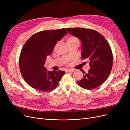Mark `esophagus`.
Here are the masks:
<instances>
[{
	"mask_svg": "<svg viewBox=\"0 0 130 130\" xmlns=\"http://www.w3.org/2000/svg\"><path fill=\"white\" fill-rule=\"evenodd\" d=\"M74 71V70L73 69H67L66 70V72H67V73H72V72H73Z\"/></svg>",
	"mask_w": 130,
	"mask_h": 130,
	"instance_id": "obj_1",
	"label": "esophagus"
}]
</instances>
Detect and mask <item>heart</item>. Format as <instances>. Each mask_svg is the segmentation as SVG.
Returning a JSON list of instances; mask_svg holds the SVG:
<instances>
[{"label": "heart", "instance_id": "b5f03b06", "mask_svg": "<svg viewBox=\"0 0 130 130\" xmlns=\"http://www.w3.org/2000/svg\"><path fill=\"white\" fill-rule=\"evenodd\" d=\"M76 40H78L76 37H71L69 38V40H68V41H76Z\"/></svg>", "mask_w": 130, "mask_h": 130}]
</instances>
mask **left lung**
<instances>
[{
  "label": "left lung",
  "instance_id": "left-lung-1",
  "mask_svg": "<svg viewBox=\"0 0 130 130\" xmlns=\"http://www.w3.org/2000/svg\"><path fill=\"white\" fill-rule=\"evenodd\" d=\"M68 32L80 39L82 43V59L89 61L88 73L81 69L84 75L77 81L78 86L92 90L101 86L109 76L113 66V54L109 43L98 31L82 27L67 28Z\"/></svg>",
  "mask_w": 130,
  "mask_h": 130
}]
</instances>
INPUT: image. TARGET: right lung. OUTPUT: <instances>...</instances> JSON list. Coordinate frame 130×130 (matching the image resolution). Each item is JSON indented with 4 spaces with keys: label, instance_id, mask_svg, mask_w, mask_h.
Masks as SVG:
<instances>
[{
    "label": "right lung",
    "instance_id": "obj_1",
    "mask_svg": "<svg viewBox=\"0 0 130 130\" xmlns=\"http://www.w3.org/2000/svg\"><path fill=\"white\" fill-rule=\"evenodd\" d=\"M67 32L66 28L40 31L25 42L19 56V65L24 80L31 87L46 92L58 86L65 72L48 71L44 65L46 56Z\"/></svg>",
    "mask_w": 130,
    "mask_h": 130
}]
</instances>
